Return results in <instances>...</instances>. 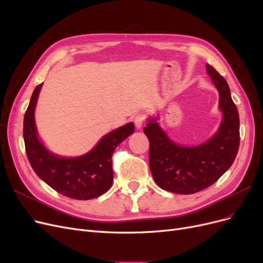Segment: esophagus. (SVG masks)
Segmentation results:
<instances>
[{
  "label": "esophagus",
  "mask_w": 263,
  "mask_h": 263,
  "mask_svg": "<svg viewBox=\"0 0 263 263\" xmlns=\"http://www.w3.org/2000/svg\"><path fill=\"white\" fill-rule=\"evenodd\" d=\"M144 122H145L144 114H138V115H136V117H135V119H134L135 126H136L137 129L142 128V126H144Z\"/></svg>",
  "instance_id": "34e87169"
}]
</instances>
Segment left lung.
<instances>
[{"label":"left lung","mask_w":263,"mask_h":263,"mask_svg":"<svg viewBox=\"0 0 263 263\" xmlns=\"http://www.w3.org/2000/svg\"><path fill=\"white\" fill-rule=\"evenodd\" d=\"M206 72L219 93L218 107L222 118L217 132L196 146L173 141L149 116L144 133L149 139V166L157 184L178 194H193L214 184L232 166L239 148V115L229 86L212 66Z\"/></svg>","instance_id":"obj_1"}]
</instances>
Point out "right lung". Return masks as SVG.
I'll use <instances>...</instances> for the list:
<instances>
[{"label": "right lung", "mask_w": 263, "mask_h": 263, "mask_svg": "<svg viewBox=\"0 0 263 263\" xmlns=\"http://www.w3.org/2000/svg\"><path fill=\"white\" fill-rule=\"evenodd\" d=\"M43 83L36 86L24 116V141L31 168L58 193L74 200H91L109 190L113 183L112 155L115 148L134 133V123L107 133L89 153L79 157L53 154L39 138L35 108Z\"/></svg>", "instance_id": "1"}]
</instances>
